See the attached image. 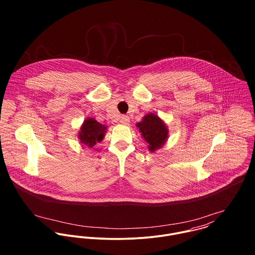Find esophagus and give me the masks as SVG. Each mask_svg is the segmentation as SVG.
<instances>
[{"instance_id":"esophagus-1","label":"esophagus","mask_w":255,"mask_h":255,"mask_svg":"<svg viewBox=\"0 0 255 255\" xmlns=\"http://www.w3.org/2000/svg\"><path fill=\"white\" fill-rule=\"evenodd\" d=\"M120 122H121L123 125H126V126H128V125L129 124V118H128V116L124 115V116H122V117H121V120H120Z\"/></svg>"}]
</instances>
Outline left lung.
Returning <instances> with one entry per match:
<instances>
[{
    "label": "left lung",
    "instance_id": "obj_1",
    "mask_svg": "<svg viewBox=\"0 0 255 255\" xmlns=\"http://www.w3.org/2000/svg\"><path fill=\"white\" fill-rule=\"evenodd\" d=\"M137 127L146 142L149 144L148 148L151 152L165 143L168 130L164 123L157 116L153 114L146 115L142 122L137 124Z\"/></svg>",
    "mask_w": 255,
    "mask_h": 255
}]
</instances>
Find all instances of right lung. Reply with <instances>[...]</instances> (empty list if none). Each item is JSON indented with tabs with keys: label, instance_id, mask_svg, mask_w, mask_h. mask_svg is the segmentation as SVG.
<instances>
[{
	"label": "right lung",
	"instance_id": "1",
	"mask_svg": "<svg viewBox=\"0 0 255 255\" xmlns=\"http://www.w3.org/2000/svg\"><path fill=\"white\" fill-rule=\"evenodd\" d=\"M105 129V126H102L94 119H88L83 123L78 137L83 144L92 147L103 139Z\"/></svg>",
	"mask_w": 255,
	"mask_h": 255
}]
</instances>
